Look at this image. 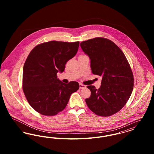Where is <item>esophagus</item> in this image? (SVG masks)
Listing matches in <instances>:
<instances>
[{
  "instance_id": "34e87169",
  "label": "esophagus",
  "mask_w": 154,
  "mask_h": 154,
  "mask_svg": "<svg viewBox=\"0 0 154 154\" xmlns=\"http://www.w3.org/2000/svg\"><path fill=\"white\" fill-rule=\"evenodd\" d=\"M86 87H87L86 85H83L82 84H80V89H84V88H85Z\"/></svg>"
}]
</instances>
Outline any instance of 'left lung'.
<instances>
[{
	"mask_svg": "<svg viewBox=\"0 0 154 154\" xmlns=\"http://www.w3.org/2000/svg\"><path fill=\"white\" fill-rule=\"evenodd\" d=\"M80 46L91 60L92 73L102 77L98 89L87 86L91 92L85 99L89 109L103 117L117 113L129 100L133 88V75L124 54L114 42L102 37L82 42Z\"/></svg>",
	"mask_w": 154,
	"mask_h": 154,
	"instance_id": "obj_1",
	"label": "left lung"
}]
</instances>
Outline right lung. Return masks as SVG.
Instances as JSON below:
<instances>
[{
  "mask_svg": "<svg viewBox=\"0 0 154 154\" xmlns=\"http://www.w3.org/2000/svg\"><path fill=\"white\" fill-rule=\"evenodd\" d=\"M79 42L51 41L36 45L23 68L22 87L31 107L44 116H55L63 110L79 84L62 82L57 73L65 70L66 62L77 54Z\"/></svg>",
  "mask_w": 154,
  "mask_h": 154,
  "instance_id": "obj_1",
  "label": "right lung"
}]
</instances>
